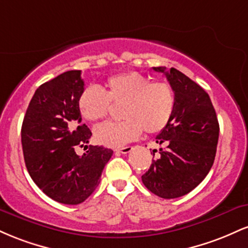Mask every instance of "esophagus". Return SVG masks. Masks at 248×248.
I'll use <instances>...</instances> for the list:
<instances>
[{
	"instance_id": "34e87169",
	"label": "esophagus",
	"mask_w": 248,
	"mask_h": 248,
	"mask_svg": "<svg viewBox=\"0 0 248 248\" xmlns=\"http://www.w3.org/2000/svg\"><path fill=\"white\" fill-rule=\"evenodd\" d=\"M133 150L132 147H124V148H120V149H115L116 153H121V154H128L130 153Z\"/></svg>"
}]
</instances>
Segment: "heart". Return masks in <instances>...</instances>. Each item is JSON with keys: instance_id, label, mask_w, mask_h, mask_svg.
<instances>
[{"instance_id": "obj_1", "label": "heart", "mask_w": 248, "mask_h": 248, "mask_svg": "<svg viewBox=\"0 0 248 248\" xmlns=\"http://www.w3.org/2000/svg\"><path fill=\"white\" fill-rule=\"evenodd\" d=\"M110 104H122L120 115L124 120L96 127L94 138L104 146L121 147L135 140L142 129L147 134L161 132L171 119L175 98L168 82L152 81L149 77L130 71L109 77L105 92L87 86L78 99L79 112L90 122L104 120Z\"/></svg>"}]
</instances>
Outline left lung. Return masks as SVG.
<instances>
[{
  "mask_svg": "<svg viewBox=\"0 0 248 248\" xmlns=\"http://www.w3.org/2000/svg\"><path fill=\"white\" fill-rule=\"evenodd\" d=\"M154 70L166 75L175 107L155 140L166 148H160L161 156L153 160L142 182L158 197L171 199L189 193L206 177L217 152L219 124L211 99L198 84L173 67Z\"/></svg>",
  "mask_w": 248,
  "mask_h": 248,
  "instance_id": "left-lung-1",
  "label": "left lung"
}]
</instances>
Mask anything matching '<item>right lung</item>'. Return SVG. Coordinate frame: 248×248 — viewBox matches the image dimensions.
I'll list each match as a JSON object with an SVG mask.
<instances>
[{"instance_id": "obj_1", "label": "right lung", "mask_w": 248, "mask_h": 248, "mask_svg": "<svg viewBox=\"0 0 248 248\" xmlns=\"http://www.w3.org/2000/svg\"><path fill=\"white\" fill-rule=\"evenodd\" d=\"M81 71L62 73L44 82L31 99L23 124L25 166L43 192L58 203L77 205L92 195L113 150L90 146L82 156L76 147H87L92 133L81 124L78 99L84 91Z\"/></svg>"}]
</instances>
